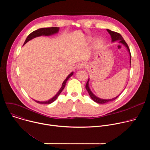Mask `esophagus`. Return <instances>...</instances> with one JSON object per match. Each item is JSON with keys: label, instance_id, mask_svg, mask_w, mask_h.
Here are the masks:
<instances>
[{"label": "esophagus", "instance_id": "34e87169", "mask_svg": "<svg viewBox=\"0 0 150 150\" xmlns=\"http://www.w3.org/2000/svg\"><path fill=\"white\" fill-rule=\"evenodd\" d=\"M83 67H84V64L83 63H79L78 64L77 66H76V68L78 69H82Z\"/></svg>", "mask_w": 150, "mask_h": 150}]
</instances>
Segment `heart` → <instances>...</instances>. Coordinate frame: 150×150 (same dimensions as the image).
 <instances>
[{
	"label": "heart",
	"mask_w": 150,
	"mask_h": 150,
	"mask_svg": "<svg viewBox=\"0 0 150 150\" xmlns=\"http://www.w3.org/2000/svg\"><path fill=\"white\" fill-rule=\"evenodd\" d=\"M103 45V41L101 40H99L97 41V46L98 47H102V46Z\"/></svg>",
	"instance_id": "heart-1"
}]
</instances>
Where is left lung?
<instances>
[{
    "mask_svg": "<svg viewBox=\"0 0 150 150\" xmlns=\"http://www.w3.org/2000/svg\"><path fill=\"white\" fill-rule=\"evenodd\" d=\"M107 31H108V32L110 34V36H111V38H112V42H115L116 41H119V42H120V43L123 44L127 49L128 52H129V57H130V67H131V52H130V50H129V47H128V45H127V43L126 42V41L124 40L123 38L122 37V36L119 34V33H117L116 32H115V31H112L109 29H107ZM89 81H90V78H88V80L86 83V85H85V88H86V90H87V91L89 93V95L91 97V98H92V100L98 103V104H104V103H108V102H110V101H113L115 100V99H116L119 96L120 94L122 93V91L117 96H116V97H114L113 98H111V99H102V98H100L98 97H97L96 96H95L93 93L92 91H91L90 88V87H89Z\"/></svg>",
    "mask_w": 150,
    "mask_h": 150,
    "instance_id": "obj_1",
    "label": "left lung"
}]
</instances>
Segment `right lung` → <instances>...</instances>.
I'll use <instances>...</instances> for the list:
<instances>
[{"instance_id":"1","label":"right lung","mask_w":150,"mask_h":150,"mask_svg":"<svg viewBox=\"0 0 150 150\" xmlns=\"http://www.w3.org/2000/svg\"><path fill=\"white\" fill-rule=\"evenodd\" d=\"M59 27H50V28H39L33 32H32L31 34H30L28 35V36L27 37L24 45H25L28 41H29L30 40L37 37H40L41 35H45V36H49V35H52L53 34H55L56 33H57L59 32ZM74 74V72H72L67 77V78L65 79L62 84V87H60V90H59V91L56 93V94L52 97V98L49 99V100L45 101H37V100H34L35 101H36L38 103L40 104H50L52 103H53V101H54L58 97V96H59V94L61 93V92L63 91V90L65 88V85H66V83L67 82V81L69 79V78L72 76Z\"/></svg>"}]
</instances>
